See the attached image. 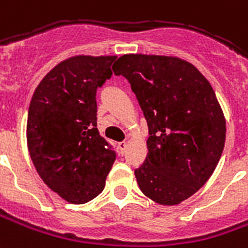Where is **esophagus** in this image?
<instances>
[{"instance_id":"1","label":"esophagus","mask_w":248,"mask_h":248,"mask_svg":"<svg viewBox=\"0 0 248 248\" xmlns=\"http://www.w3.org/2000/svg\"><path fill=\"white\" fill-rule=\"evenodd\" d=\"M118 148H119V153L121 154H124V152H126V148H127V143L126 142H119L118 143Z\"/></svg>"}]
</instances>
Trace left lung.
Segmentation results:
<instances>
[{
	"mask_svg": "<svg viewBox=\"0 0 248 248\" xmlns=\"http://www.w3.org/2000/svg\"><path fill=\"white\" fill-rule=\"evenodd\" d=\"M112 71L129 80L148 122L138 186L153 202L177 205L208 181L224 149L226 118L214 88L174 56L124 55Z\"/></svg>",
	"mask_w": 248,
	"mask_h": 248,
	"instance_id": "1",
	"label": "left lung"
}]
</instances>
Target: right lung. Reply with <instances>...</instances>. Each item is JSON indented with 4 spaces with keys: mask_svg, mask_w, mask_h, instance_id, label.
<instances>
[{
    "mask_svg": "<svg viewBox=\"0 0 248 248\" xmlns=\"http://www.w3.org/2000/svg\"><path fill=\"white\" fill-rule=\"evenodd\" d=\"M117 56H74L40 82L29 105L28 150L41 180L72 204L99 195L115 152L96 127V90Z\"/></svg>",
    "mask_w": 248,
    "mask_h": 248,
    "instance_id": "1",
    "label": "right lung"
}]
</instances>
